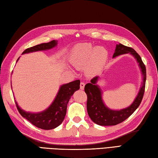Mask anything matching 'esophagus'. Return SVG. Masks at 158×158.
Instances as JSON below:
<instances>
[{
    "label": "esophagus",
    "instance_id": "obj_1",
    "mask_svg": "<svg viewBox=\"0 0 158 158\" xmlns=\"http://www.w3.org/2000/svg\"><path fill=\"white\" fill-rule=\"evenodd\" d=\"M85 82H80V89L83 90L84 88H85Z\"/></svg>",
    "mask_w": 158,
    "mask_h": 158
}]
</instances>
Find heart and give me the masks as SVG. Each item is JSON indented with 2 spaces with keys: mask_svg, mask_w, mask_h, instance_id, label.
<instances>
[{
  "mask_svg": "<svg viewBox=\"0 0 158 158\" xmlns=\"http://www.w3.org/2000/svg\"><path fill=\"white\" fill-rule=\"evenodd\" d=\"M107 56V51L104 48H95L90 44H82L76 47L71 61L75 67H86L89 73L94 74L104 65Z\"/></svg>",
  "mask_w": 158,
  "mask_h": 158,
  "instance_id": "heart-1",
  "label": "heart"
}]
</instances>
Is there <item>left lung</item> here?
<instances>
[{"instance_id": "left-lung-1", "label": "left lung", "mask_w": 158, "mask_h": 158, "mask_svg": "<svg viewBox=\"0 0 158 158\" xmlns=\"http://www.w3.org/2000/svg\"><path fill=\"white\" fill-rule=\"evenodd\" d=\"M130 53L134 56L142 70L143 74V83L140 92L133 104L128 108L122 109L121 110H112L108 108L104 104L102 99V93L100 89L96 85L98 80V76H96L91 80V83L86 84L85 86V91L87 95L86 108L89 117L96 124L99 125H115L121 123L134 113L138 106H140L143 98L145 82L147 78L146 67L143 62L142 59L132 48L125 46L123 44L117 45L113 57L121 54Z\"/></svg>"}]
</instances>
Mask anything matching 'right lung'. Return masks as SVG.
I'll list each match as a JSON object with an SVG mask.
<instances>
[{
	"label": "right lung",
	"instance_id": "right-lung-1",
	"mask_svg": "<svg viewBox=\"0 0 158 158\" xmlns=\"http://www.w3.org/2000/svg\"><path fill=\"white\" fill-rule=\"evenodd\" d=\"M56 44L57 41L55 40H52L48 43L38 44L37 46L26 49L22 54L48 50L56 46ZM79 89V80L62 85L52 104L47 110L40 112V113L33 114L27 112L19 108L16 102L15 105L18 112L22 117L27 118L35 126L42 129V130H52V129L59 126L63 121L66 114L67 106L69 101V99L73 94V93Z\"/></svg>",
	"mask_w": 158,
	"mask_h": 158
}]
</instances>
